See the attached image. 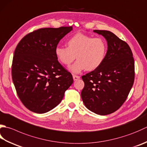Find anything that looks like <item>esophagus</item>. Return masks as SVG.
Here are the masks:
<instances>
[{"label":"esophagus","mask_w":147,"mask_h":147,"mask_svg":"<svg viewBox=\"0 0 147 147\" xmlns=\"http://www.w3.org/2000/svg\"><path fill=\"white\" fill-rule=\"evenodd\" d=\"M73 80H74V81H77L78 80L80 79V76H76V75H73Z\"/></svg>","instance_id":"esophagus-1"}]
</instances>
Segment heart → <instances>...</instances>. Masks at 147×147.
Masks as SVG:
<instances>
[{"instance_id": "b5f03b06", "label": "heart", "mask_w": 147, "mask_h": 147, "mask_svg": "<svg viewBox=\"0 0 147 147\" xmlns=\"http://www.w3.org/2000/svg\"><path fill=\"white\" fill-rule=\"evenodd\" d=\"M67 46H57L55 53L59 61L65 65H69L76 56L78 60L69 67L74 74L98 68L104 61L107 51V45L101 37H92L82 33L72 36L67 41Z\"/></svg>"}]
</instances>
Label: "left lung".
Instances as JSON below:
<instances>
[{"instance_id": "left-lung-1", "label": "left lung", "mask_w": 147, "mask_h": 147, "mask_svg": "<svg viewBox=\"0 0 147 147\" xmlns=\"http://www.w3.org/2000/svg\"><path fill=\"white\" fill-rule=\"evenodd\" d=\"M108 44L105 59L98 68L83 76L81 92L85 106L94 113L106 115L121 107L134 80V61L127 43L108 30H94Z\"/></svg>"}]
</instances>
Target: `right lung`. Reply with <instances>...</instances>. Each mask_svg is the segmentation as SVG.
<instances>
[{"label":"right lung","instance_id":"1","mask_svg":"<svg viewBox=\"0 0 147 147\" xmlns=\"http://www.w3.org/2000/svg\"><path fill=\"white\" fill-rule=\"evenodd\" d=\"M72 27L42 28L23 37L14 50L12 79L26 108L37 113L50 111L61 102L73 83L72 74L60 64L57 45Z\"/></svg>","mask_w":147,"mask_h":147}]
</instances>
